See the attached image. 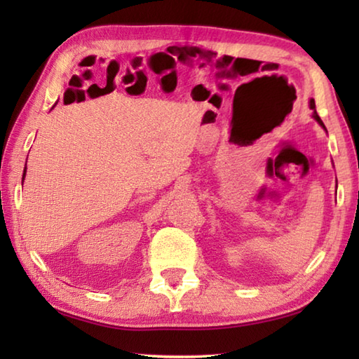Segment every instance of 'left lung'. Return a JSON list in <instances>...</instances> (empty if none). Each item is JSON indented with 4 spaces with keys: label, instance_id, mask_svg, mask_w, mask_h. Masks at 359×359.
<instances>
[{
    "label": "left lung",
    "instance_id": "1",
    "mask_svg": "<svg viewBox=\"0 0 359 359\" xmlns=\"http://www.w3.org/2000/svg\"><path fill=\"white\" fill-rule=\"evenodd\" d=\"M309 104H310V109L313 111V114H311V117H313V118L318 121V123L321 125V126L325 129V126H324V123H323L321 117H319V116H318V112H316V106H315V100H313V98H310V103H309ZM325 131H327V129H325Z\"/></svg>",
    "mask_w": 359,
    "mask_h": 359
}]
</instances>
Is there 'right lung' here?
Wrapping results in <instances>:
<instances>
[{"label": "right lung", "mask_w": 359, "mask_h": 359, "mask_svg": "<svg viewBox=\"0 0 359 359\" xmlns=\"http://www.w3.org/2000/svg\"><path fill=\"white\" fill-rule=\"evenodd\" d=\"M57 104V103H55ZM55 104H53V106H55ZM25 175H26V168H25V172H22V180H25Z\"/></svg>", "instance_id": "right-lung-1"}]
</instances>
